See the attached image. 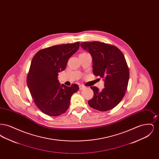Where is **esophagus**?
Returning a JSON list of instances; mask_svg holds the SVG:
<instances>
[{
  "label": "esophagus",
  "instance_id": "1",
  "mask_svg": "<svg viewBox=\"0 0 159 159\" xmlns=\"http://www.w3.org/2000/svg\"><path fill=\"white\" fill-rule=\"evenodd\" d=\"M85 88H86V87L84 86L83 85H80V86H79V89H80V90H83V89H85Z\"/></svg>",
  "mask_w": 159,
  "mask_h": 159
}]
</instances>
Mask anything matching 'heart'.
I'll list each match as a JSON object with an SVG mask.
<instances>
[{"instance_id":"b5f03b06","label":"heart","mask_w":159,"mask_h":159,"mask_svg":"<svg viewBox=\"0 0 159 159\" xmlns=\"http://www.w3.org/2000/svg\"><path fill=\"white\" fill-rule=\"evenodd\" d=\"M82 53H81V54H82Z\"/></svg>"}]
</instances>
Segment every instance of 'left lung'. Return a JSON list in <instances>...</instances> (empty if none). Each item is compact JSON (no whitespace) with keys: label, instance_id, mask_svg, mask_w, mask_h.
<instances>
[{"label":"left lung","instance_id":"8db88e82","mask_svg":"<svg viewBox=\"0 0 159 159\" xmlns=\"http://www.w3.org/2000/svg\"><path fill=\"white\" fill-rule=\"evenodd\" d=\"M80 46L92 57L93 75L105 79L102 91L91 86L93 97L88 104L101 111L111 110L121 101L128 88L129 70L124 55L116 46L101 42H85Z\"/></svg>","mask_w":159,"mask_h":159}]
</instances>
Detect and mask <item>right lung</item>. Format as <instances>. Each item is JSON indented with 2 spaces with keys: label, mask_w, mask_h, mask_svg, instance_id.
Wrapping results in <instances>:
<instances>
[{
  "label": "right lung",
  "mask_w": 159,
  "mask_h": 159,
  "mask_svg": "<svg viewBox=\"0 0 159 159\" xmlns=\"http://www.w3.org/2000/svg\"><path fill=\"white\" fill-rule=\"evenodd\" d=\"M80 42L52 46L39 51L33 57L27 84L38 108L50 116L64 113L70 99L79 88L77 84L68 87L61 85L58 73L65 70L68 59L79 48Z\"/></svg>",
  "instance_id": "right-lung-1"
}]
</instances>
